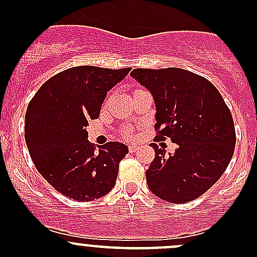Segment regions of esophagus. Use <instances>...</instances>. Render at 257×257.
Returning a JSON list of instances; mask_svg holds the SVG:
<instances>
[{"mask_svg": "<svg viewBox=\"0 0 257 257\" xmlns=\"http://www.w3.org/2000/svg\"><path fill=\"white\" fill-rule=\"evenodd\" d=\"M138 149H139V147L137 144H129L128 145V150L131 153H136V152H138Z\"/></svg>", "mask_w": 257, "mask_h": 257, "instance_id": "1", "label": "esophagus"}]
</instances>
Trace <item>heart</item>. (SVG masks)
<instances>
[{
  "label": "heart",
  "mask_w": 257,
  "mask_h": 257,
  "mask_svg": "<svg viewBox=\"0 0 257 257\" xmlns=\"http://www.w3.org/2000/svg\"><path fill=\"white\" fill-rule=\"evenodd\" d=\"M121 133H123V136L125 137V138H128V139L133 138V137H134V132H133V129H132V128H124L123 131H121Z\"/></svg>",
  "instance_id": "1"
}]
</instances>
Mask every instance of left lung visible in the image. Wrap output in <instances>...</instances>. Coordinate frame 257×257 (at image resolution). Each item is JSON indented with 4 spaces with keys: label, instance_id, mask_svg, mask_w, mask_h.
<instances>
[{
    "label": "left lung",
    "instance_id": "1",
    "mask_svg": "<svg viewBox=\"0 0 257 257\" xmlns=\"http://www.w3.org/2000/svg\"><path fill=\"white\" fill-rule=\"evenodd\" d=\"M150 90L155 102L157 141L177 143L165 157L155 143V158L145 172L148 186L163 200L191 201L208 191L224 174L234 155V119L219 90L199 74L181 68L131 72Z\"/></svg>",
    "mask_w": 257,
    "mask_h": 257
}]
</instances>
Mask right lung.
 I'll list each match as a JSON object with an SVG mask.
<instances>
[{
	"mask_svg": "<svg viewBox=\"0 0 257 257\" xmlns=\"http://www.w3.org/2000/svg\"><path fill=\"white\" fill-rule=\"evenodd\" d=\"M129 71L72 67L43 83L31 99L25 123L28 152L40 174L64 196L90 201L115 184L128 148L109 142L95 152L85 126L99 116L107 92Z\"/></svg>",
	"mask_w": 257,
	"mask_h": 257,
	"instance_id": "right-lung-1",
	"label": "right lung"
}]
</instances>
